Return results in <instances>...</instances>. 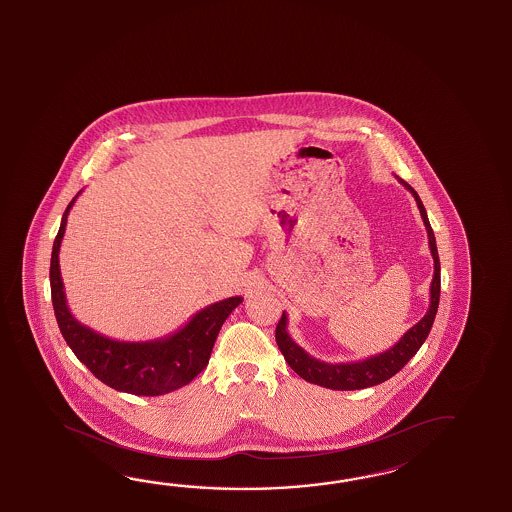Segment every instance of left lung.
I'll return each mask as SVG.
<instances>
[{
	"mask_svg": "<svg viewBox=\"0 0 512 512\" xmlns=\"http://www.w3.org/2000/svg\"><path fill=\"white\" fill-rule=\"evenodd\" d=\"M400 181L407 191H411L414 200L418 203L421 220L425 223L427 236H429V249H431L432 260H434L429 311L414 327L405 332L401 336V340L394 343V347H391L389 351L380 352V354L365 358V360L352 361V363H325V361L312 358L309 352L301 349L300 345L292 340L291 334L287 331V314L283 312L281 320L276 325V343L292 371L309 383L334 389V391H358V389H367L372 385L383 383L405 367V363L420 351L423 341L427 340V336L431 332L432 323H434L436 312H438V303H440V258H438V249H436V238H434L431 223H429L427 212H425L418 192L414 191L407 181Z\"/></svg>",
	"mask_w": 512,
	"mask_h": 512,
	"instance_id": "8db88e82",
	"label": "left lung"
}]
</instances>
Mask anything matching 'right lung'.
Listing matches in <instances>:
<instances>
[{
	"label": "right lung",
	"mask_w": 512,
	"mask_h": 512,
	"mask_svg": "<svg viewBox=\"0 0 512 512\" xmlns=\"http://www.w3.org/2000/svg\"><path fill=\"white\" fill-rule=\"evenodd\" d=\"M80 194L81 191L63 212L60 231L52 245V307L67 345L98 380L116 391L136 396H160L191 383L207 367L223 321L243 298L234 296L207 305L181 329L158 340H112L92 331L69 311L60 272V247L67 216Z\"/></svg>",
	"instance_id": "obj_1"
}]
</instances>
